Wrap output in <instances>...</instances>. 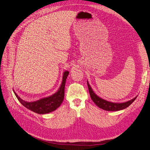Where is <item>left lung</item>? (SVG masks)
Listing matches in <instances>:
<instances>
[{
    "instance_id": "obj_1",
    "label": "left lung",
    "mask_w": 150,
    "mask_h": 150,
    "mask_svg": "<svg viewBox=\"0 0 150 150\" xmlns=\"http://www.w3.org/2000/svg\"><path fill=\"white\" fill-rule=\"evenodd\" d=\"M87 86L88 88V91L90 95H91V98L93 102L97 105L100 108L106 110V111H119L122 110L125 108H126L129 106H130L132 103L137 98V97L133 99H132L127 102H124L122 103H112L108 101L105 100L101 98L100 97H98L92 91L91 86H90L89 83L87 82Z\"/></svg>"
}]
</instances>
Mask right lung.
Listing matches in <instances>:
<instances>
[{"mask_svg": "<svg viewBox=\"0 0 150 150\" xmlns=\"http://www.w3.org/2000/svg\"><path fill=\"white\" fill-rule=\"evenodd\" d=\"M68 74V71L64 72L63 76L62 85L59 87L58 91L55 94L50 96V97L40 99L36 101H33V102H27V101H24L20 98L15 92V95H16L18 100L24 106L35 113L42 115V114H47L52 112L60 106L64 100L66 80L67 79Z\"/></svg>", "mask_w": 150, "mask_h": 150, "instance_id": "add662e5", "label": "right lung"}]
</instances>
